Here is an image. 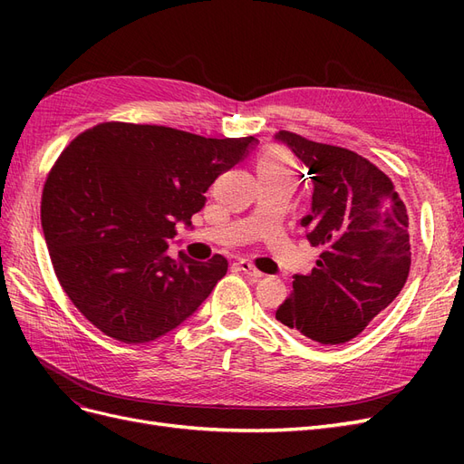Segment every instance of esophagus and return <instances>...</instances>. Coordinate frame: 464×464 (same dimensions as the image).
Returning <instances> with one entry per match:
<instances>
[{
  "instance_id": "esophagus-1",
  "label": "esophagus",
  "mask_w": 464,
  "mask_h": 464,
  "mask_svg": "<svg viewBox=\"0 0 464 464\" xmlns=\"http://www.w3.org/2000/svg\"><path fill=\"white\" fill-rule=\"evenodd\" d=\"M237 266H240V269H242L246 275L254 276V278H261V276H263V273H261L259 269H256V265L251 263V261H247V259H240V261H237Z\"/></svg>"
}]
</instances>
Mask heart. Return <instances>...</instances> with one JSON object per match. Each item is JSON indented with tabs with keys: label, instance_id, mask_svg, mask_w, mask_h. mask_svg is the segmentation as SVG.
I'll use <instances>...</instances> for the list:
<instances>
[{
	"label": "heart",
	"instance_id": "heart-1",
	"mask_svg": "<svg viewBox=\"0 0 464 464\" xmlns=\"http://www.w3.org/2000/svg\"><path fill=\"white\" fill-rule=\"evenodd\" d=\"M259 178H292L294 166L283 149H266L257 159Z\"/></svg>",
	"mask_w": 464,
	"mask_h": 464
}]
</instances>
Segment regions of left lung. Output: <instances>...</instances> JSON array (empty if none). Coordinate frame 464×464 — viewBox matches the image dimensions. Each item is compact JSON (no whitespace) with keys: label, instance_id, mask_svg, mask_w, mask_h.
I'll list each match as a JSON object with an SVG mask.
<instances>
[{"label":"left lung","instance_id":"8db88e82","mask_svg":"<svg viewBox=\"0 0 464 464\" xmlns=\"http://www.w3.org/2000/svg\"><path fill=\"white\" fill-rule=\"evenodd\" d=\"M312 179V213L300 224L321 254L312 273L294 275L276 310L283 325L321 344H343L399 296L411 271L406 207L392 181L360 154L278 131Z\"/></svg>","mask_w":464,"mask_h":464}]
</instances>
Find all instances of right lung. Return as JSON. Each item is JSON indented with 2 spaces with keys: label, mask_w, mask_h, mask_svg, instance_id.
<instances>
[{
  "label": "right lung",
  "mask_w": 464,
  "mask_h": 464,
  "mask_svg": "<svg viewBox=\"0 0 464 464\" xmlns=\"http://www.w3.org/2000/svg\"><path fill=\"white\" fill-rule=\"evenodd\" d=\"M257 143L121 121L69 143L44 184L40 218L55 276L96 329L141 344L198 312L228 261L184 251L172 259L166 240L178 224L191 227L213 181Z\"/></svg>",
  "instance_id": "1"
}]
</instances>
